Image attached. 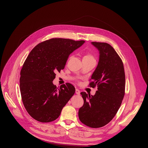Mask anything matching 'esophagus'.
Returning a JSON list of instances; mask_svg holds the SVG:
<instances>
[{
  "mask_svg": "<svg viewBox=\"0 0 148 148\" xmlns=\"http://www.w3.org/2000/svg\"><path fill=\"white\" fill-rule=\"evenodd\" d=\"M75 94H77V95H80V90L78 89H75Z\"/></svg>",
  "mask_w": 148,
  "mask_h": 148,
  "instance_id": "34e87169",
  "label": "esophagus"
}]
</instances>
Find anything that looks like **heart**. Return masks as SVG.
Wrapping results in <instances>:
<instances>
[{"label": "heart", "instance_id": "obj_1", "mask_svg": "<svg viewBox=\"0 0 148 148\" xmlns=\"http://www.w3.org/2000/svg\"><path fill=\"white\" fill-rule=\"evenodd\" d=\"M83 59H88V60H95L94 56H93L91 53H86L84 56Z\"/></svg>", "mask_w": 148, "mask_h": 148}]
</instances>
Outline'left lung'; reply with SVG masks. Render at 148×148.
<instances>
[{"label": "left lung", "mask_w": 148, "mask_h": 148, "mask_svg": "<svg viewBox=\"0 0 148 148\" xmlns=\"http://www.w3.org/2000/svg\"><path fill=\"white\" fill-rule=\"evenodd\" d=\"M99 51V62L89 86H97L94 95L82 92L83 106L79 110L80 121L91 128H100L114 117L125 95V75L123 62L112 47L106 42H92Z\"/></svg>", "instance_id": "obj_1"}]
</instances>
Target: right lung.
<instances>
[{
  "mask_svg": "<svg viewBox=\"0 0 148 148\" xmlns=\"http://www.w3.org/2000/svg\"><path fill=\"white\" fill-rule=\"evenodd\" d=\"M84 41L52 38L36 45L23 65L20 88L23 103L30 116L41 122L56 120L74 95L70 83L59 88L53 84L56 73L65 68L69 54Z\"/></svg>",
  "mask_w": 148,
  "mask_h": 148,
  "instance_id": "right-lung-1",
  "label": "right lung"
}]
</instances>
